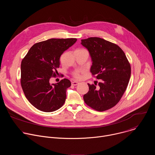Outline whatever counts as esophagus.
Here are the masks:
<instances>
[{
    "instance_id": "obj_1",
    "label": "esophagus",
    "mask_w": 155,
    "mask_h": 155,
    "mask_svg": "<svg viewBox=\"0 0 155 155\" xmlns=\"http://www.w3.org/2000/svg\"><path fill=\"white\" fill-rule=\"evenodd\" d=\"M78 84V81H73V82H72V84L74 85V86H76V85H77Z\"/></svg>"
}]
</instances>
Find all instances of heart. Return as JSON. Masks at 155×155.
I'll use <instances>...</instances> for the list:
<instances>
[{
	"mask_svg": "<svg viewBox=\"0 0 155 155\" xmlns=\"http://www.w3.org/2000/svg\"><path fill=\"white\" fill-rule=\"evenodd\" d=\"M73 76L76 79H81L83 77V72L81 71L75 72L73 74Z\"/></svg>",
	"mask_w": 155,
	"mask_h": 155,
	"instance_id": "heart-1",
	"label": "heart"
}]
</instances>
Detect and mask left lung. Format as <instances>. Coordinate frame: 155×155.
I'll return each instance as SVG.
<instances>
[{"label": "left lung", "instance_id": "obj_1", "mask_svg": "<svg viewBox=\"0 0 155 155\" xmlns=\"http://www.w3.org/2000/svg\"><path fill=\"white\" fill-rule=\"evenodd\" d=\"M92 59L91 72L100 80L96 87L87 83L89 91L83 96L91 108L103 112L116 105L125 92L130 77V65L121 48L99 37L81 40Z\"/></svg>", "mask_w": 155, "mask_h": 155}]
</instances>
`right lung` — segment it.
I'll list each match as a JSON object with an SVG mask.
<instances>
[{
	"label": "right lung",
	"mask_w": 155,
	"mask_h": 155,
	"mask_svg": "<svg viewBox=\"0 0 155 155\" xmlns=\"http://www.w3.org/2000/svg\"><path fill=\"white\" fill-rule=\"evenodd\" d=\"M77 38H51L37 43L30 48L21 65V84L29 102L42 112L60 108L66 99L71 82L64 78L55 84L50 79L59 68L60 56L77 41Z\"/></svg>",
	"instance_id": "obj_1"
}]
</instances>
